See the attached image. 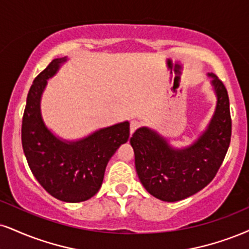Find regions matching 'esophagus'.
<instances>
[{"label":"esophagus","mask_w":249,"mask_h":249,"mask_svg":"<svg viewBox=\"0 0 249 249\" xmlns=\"http://www.w3.org/2000/svg\"><path fill=\"white\" fill-rule=\"evenodd\" d=\"M139 126H140V122L136 121V119L131 122V125H130V132H131V134H132L134 131H136Z\"/></svg>","instance_id":"1"}]
</instances>
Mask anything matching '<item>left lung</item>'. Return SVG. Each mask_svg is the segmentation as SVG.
<instances>
[{
	"instance_id": "left-lung-1",
	"label": "left lung",
	"mask_w": 249,
	"mask_h": 249,
	"mask_svg": "<svg viewBox=\"0 0 249 249\" xmlns=\"http://www.w3.org/2000/svg\"><path fill=\"white\" fill-rule=\"evenodd\" d=\"M208 76L217 104L208 126L191 145L173 147L166 138L146 126L131 137L138 178L158 199L178 202L198 193L213 179L229 149L232 132L229 95L213 73Z\"/></svg>"
}]
</instances>
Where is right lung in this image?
I'll return each instance as SVG.
<instances>
[{
	"label": "right lung",
	"mask_w": 249,
	"mask_h": 249,
	"mask_svg": "<svg viewBox=\"0 0 249 249\" xmlns=\"http://www.w3.org/2000/svg\"><path fill=\"white\" fill-rule=\"evenodd\" d=\"M67 56L52 62L30 88L22 122V145L29 167L41 187L56 199L79 203L100 190L107 164L130 137L127 121L100 128L82 139L56 137L41 116V96L47 80L58 73Z\"/></svg>",
	"instance_id": "right-lung-1"
}]
</instances>
